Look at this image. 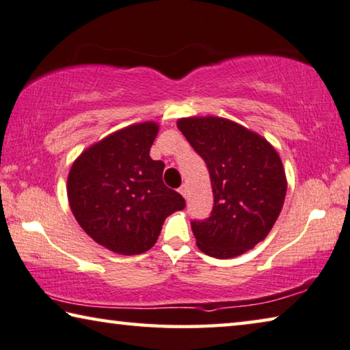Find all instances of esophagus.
<instances>
[{"instance_id":"esophagus-1","label":"esophagus","mask_w":350,"mask_h":350,"mask_svg":"<svg viewBox=\"0 0 350 350\" xmlns=\"http://www.w3.org/2000/svg\"><path fill=\"white\" fill-rule=\"evenodd\" d=\"M178 192L181 193V196H183V197H185V198H186V197H187V186H186V185H183V186H181V187L178 189Z\"/></svg>"}]
</instances>
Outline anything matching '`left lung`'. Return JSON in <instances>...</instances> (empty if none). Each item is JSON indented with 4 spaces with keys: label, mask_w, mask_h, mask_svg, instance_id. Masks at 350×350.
<instances>
[{
    "label": "left lung",
    "mask_w": 350,
    "mask_h": 350,
    "mask_svg": "<svg viewBox=\"0 0 350 350\" xmlns=\"http://www.w3.org/2000/svg\"><path fill=\"white\" fill-rule=\"evenodd\" d=\"M176 125L204 159L213 183V214L191 223L197 246L215 259L253 250L271 231L287 193L276 148L226 118H181Z\"/></svg>",
    "instance_id": "obj_1"
}]
</instances>
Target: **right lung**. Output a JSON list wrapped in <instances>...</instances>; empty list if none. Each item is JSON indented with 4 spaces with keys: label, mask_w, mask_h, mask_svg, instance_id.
I'll return each mask as SVG.
<instances>
[{
    "label": "right lung",
    "mask_w": 350,
    "mask_h": 350,
    "mask_svg": "<svg viewBox=\"0 0 350 350\" xmlns=\"http://www.w3.org/2000/svg\"><path fill=\"white\" fill-rule=\"evenodd\" d=\"M159 125L137 122L79 154L68 174V202L80 228L116 254H142L157 243L165 217L185 198L163 183L164 163L150 158Z\"/></svg>",
    "instance_id": "obj_1"
}]
</instances>
